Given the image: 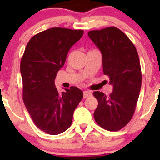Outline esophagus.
<instances>
[{
	"mask_svg": "<svg viewBox=\"0 0 160 160\" xmlns=\"http://www.w3.org/2000/svg\"><path fill=\"white\" fill-rule=\"evenodd\" d=\"M91 95H92L91 92L88 91V90L83 92V98H89V97L91 96Z\"/></svg>",
	"mask_w": 160,
	"mask_h": 160,
	"instance_id": "esophagus-1",
	"label": "esophagus"
}]
</instances>
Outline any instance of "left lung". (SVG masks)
Wrapping results in <instances>:
<instances>
[{
  "instance_id": "left-lung-1",
  "label": "left lung",
  "mask_w": 160,
  "mask_h": 160,
  "mask_svg": "<svg viewBox=\"0 0 160 160\" xmlns=\"http://www.w3.org/2000/svg\"><path fill=\"white\" fill-rule=\"evenodd\" d=\"M88 35L102 53L103 72L113 85L108 96L103 92L93 93L98 101L94 119L104 129L119 131L133 117L141 90L138 52L128 37L115 27L90 31Z\"/></svg>"
}]
</instances>
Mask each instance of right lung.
Instances as JSON below:
<instances>
[{
  "instance_id": "1",
  "label": "right lung",
  "mask_w": 160,
  "mask_h": 160,
  "mask_svg": "<svg viewBox=\"0 0 160 160\" xmlns=\"http://www.w3.org/2000/svg\"><path fill=\"white\" fill-rule=\"evenodd\" d=\"M83 30L52 28L34 35L21 60L22 96L35 125L49 135H58L72 124L74 110L83 97L76 87L59 93L55 79L70 48Z\"/></svg>"
}]
</instances>
